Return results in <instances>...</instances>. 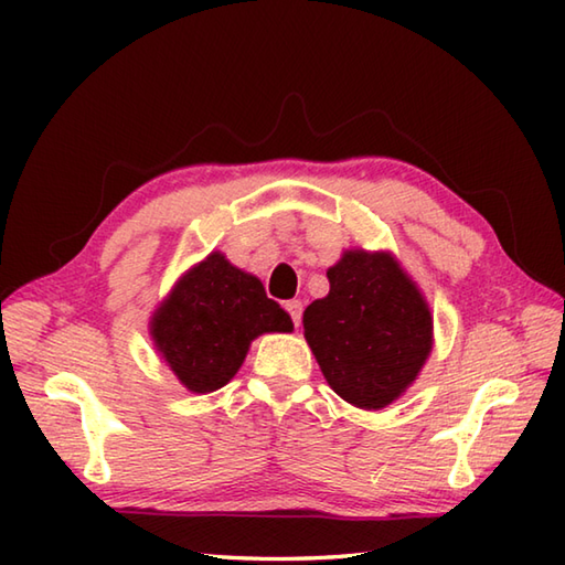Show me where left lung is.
I'll list each match as a JSON object with an SVG mask.
<instances>
[{"mask_svg":"<svg viewBox=\"0 0 565 565\" xmlns=\"http://www.w3.org/2000/svg\"><path fill=\"white\" fill-rule=\"evenodd\" d=\"M267 332H294L291 316L221 249L179 276L150 318L154 350L191 393L233 381L249 344Z\"/></svg>","mask_w":565,"mask_h":565,"instance_id":"obj_1","label":"left lung"}]
</instances>
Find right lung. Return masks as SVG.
<instances>
[{
  "instance_id": "obj_1",
  "label": "right lung",
  "mask_w": 565,
  "mask_h": 565,
  "mask_svg": "<svg viewBox=\"0 0 565 565\" xmlns=\"http://www.w3.org/2000/svg\"><path fill=\"white\" fill-rule=\"evenodd\" d=\"M330 294L303 313V334L328 386L362 411H381L413 386L435 344L423 291L391 252L344 249Z\"/></svg>"
}]
</instances>
